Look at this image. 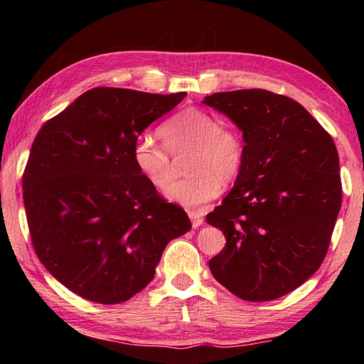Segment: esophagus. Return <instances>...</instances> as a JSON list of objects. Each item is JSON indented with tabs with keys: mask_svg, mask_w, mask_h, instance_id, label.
Wrapping results in <instances>:
<instances>
[{
	"mask_svg": "<svg viewBox=\"0 0 364 364\" xmlns=\"http://www.w3.org/2000/svg\"><path fill=\"white\" fill-rule=\"evenodd\" d=\"M189 218H191V220H192V227L194 228H197V227H200L203 223V215L200 214V213H197V211H189Z\"/></svg>",
	"mask_w": 364,
	"mask_h": 364,
	"instance_id": "obj_1",
	"label": "esophagus"
}]
</instances>
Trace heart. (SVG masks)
Listing matches in <instances>:
<instances>
[{"mask_svg": "<svg viewBox=\"0 0 364 364\" xmlns=\"http://www.w3.org/2000/svg\"><path fill=\"white\" fill-rule=\"evenodd\" d=\"M162 147L150 137H139L133 145V162L137 172L154 189H166L173 181L172 156L189 151L186 180L173 183L166 191L172 202L200 208L220 194L222 184L233 183L245 159L241 133L233 127L222 125L213 114L189 107L167 119L158 129Z\"/></svg>", "mask_w": 364, "mask_h": 364, "instance_id": "1", "label": "heart"}]
</instances>
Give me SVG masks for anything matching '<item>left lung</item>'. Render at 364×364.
Segmentation results:
<instances>
[{
  "label": "left lung",
  "mask_w": 364,
  "mask_h": 364,
  "mask_svg": "<svg viewBox=\"0 0 364 364\" xmlns=\"http://www.w3.org/2000/svg\"><path fill=\"white\" fill-rule=\"evenodd\" d=\"M203 103L245 141L235 188L206 215L227 239L211 274L242 300L280 299L327 255L343 202L336 145L304 106L270 90L219 92Z\"/></svg>",
  "instance_id": "1"
}]
</instances>
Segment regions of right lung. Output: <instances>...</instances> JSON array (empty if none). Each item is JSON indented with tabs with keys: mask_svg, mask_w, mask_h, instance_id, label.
<instances>
[{
	"mask_svg": "<svg viewBox=\"0 0 364 364\" xmlns=\"http://www.w3.org/2000/svg\"><path fill=\"white\" fill-rule=\"evenodd\" d=\"M186 92L95 87L38 131L23 172L31 242L46 270L80 297L125 301L151 282L166 245L191 230L133 162L139 134Z\"/></svg>",
	"mask_w": 364,
	"mask_h": 364,
	"instance_id": "add662e5",
	"label": "right lung"
}]
</instances>
